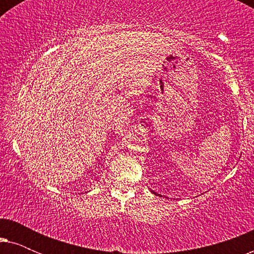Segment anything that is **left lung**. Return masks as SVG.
<instances>
[{
    "instance_id": "left-lung-1",
    "label": "left lung",
    "mask_w": 254,
    "mask_h": 254,
    "mask_svg": "<svg viewBox=\"0 0 254 254\" xmlns=\"http://www.w3.org/2000/svg\"><path fill=\"white\" fill-rule=\"evenodd\" d=\"M152 193H155V192H152ZM155 194H157V193H155ZM158 195H159V194H158Z\"/></svg>"
}]
</instances>
